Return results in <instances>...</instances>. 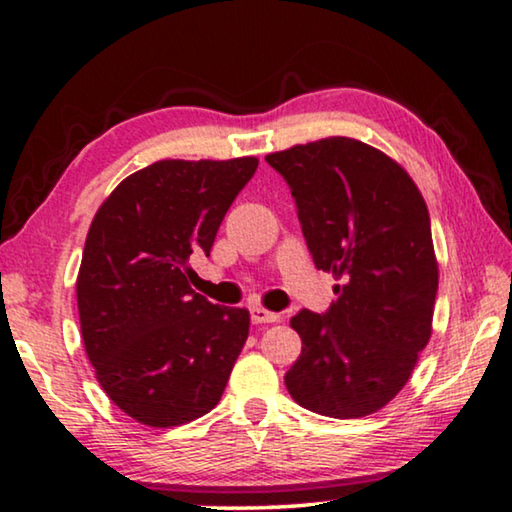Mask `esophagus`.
I'll return each mask as SVG.
<instances>
[{"mask_svg": "<svg viewBox=\"0 0 512 512\" xmlns=\"http://www.w3.org/2000/svg\"><path fill=\"white\" fill-rule=\"evenodd\" d=\"M249 317H251V324H256V326L277 324V321L282 319L277 312H268V310H263V307H251Z\"/></svg>", "mask_w": 512, "mask_h": 512, "instance_id": "obj_1", "label": "esophagus"}]
</instances>
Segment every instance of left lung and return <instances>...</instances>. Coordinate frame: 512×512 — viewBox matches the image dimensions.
<instances>
[{
	"instance_id": "obj_1",
	"label": "left lung",
	"mask_w": 512,
	"mask_h": 512,
	"mask_svg": "<svg viewBox=\"0 0 512 512\" xmlns=\"http://www.w3.org/2000/svg\"><path fill=\"white\" fill-rule=\"evenodd\" d=\"M265 160L291 188L317 270L342 279L326 312L291 319L303 352L286 389L319 415L366 417L405 387L431 338L429 209L401 165L356 139H319Z\"/></svg>"
}]
</instances>
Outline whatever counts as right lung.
Instances as JSON below:
<instances>
[{
    "label": "right lung",
    "instance_id": "obj_1",
    "mask_svg": "<svg viewBox=\"0 0 512 512\" xmlns=\"http://www.w3.org/2000/svg\"><path fill=\"white\" fill-rule=\"evenodd\" d=\"M256 158L160 160L97 209L76 300L83 345L107 396L137 422L179 426L221 401L249 335V312L188 286V261L216 230Z\"/></svg>",
    "mask_w": 512,
    "mask_h": 512
}]
</instances>
